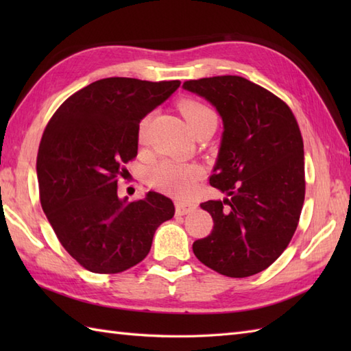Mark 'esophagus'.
Segmentation results:
<instances>
[{
    "label": "esophagus",
    "instance_id": "obj_1",
    "mask_svg": "<svg viewBox=\"0 0 351 351\" xmlns=\"http://www.w3.org/2000/svg\"><path fill=\"white\" fill-rule=\"evenodd\" d=\"M196 210L195 204H189V202H176V214L178 215H185L189 213H193Z\"/></svg>",
    "mask_w": 351,
    "mask_h": 351
}]
</instances>
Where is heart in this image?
Instances as JSON below:
<instances>
[{"label": "heart", "mask_w": 351, "mask_h": 351, "mask_svg": "<svg viewBox=\"0 0 351 351\" xmlns=\"http://www.w3.org/2000/svg\"><path fill=\"white\" fill-rule=\"evenodd\" d=\"M180 110L187 121L191 132L204 128L205 125L217 122V116L214 111L205 106L204 102L196 99H182L180 102ZM146 119L138 126V138L145 137ZM202 176V169L196 164H184L171 160H162L156 162L149 170L151 182L169 195L176 197H187L195 191L199 178Z\"/></svg>", "instance_id": "obj_1"}]
</instances>
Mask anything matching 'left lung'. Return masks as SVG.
Listing matches in <instances>:
<instances>
[{
	"label": "left lung",
	"mask_w": 351,
	"mask_h": 351,
	"mask_svg": "<svg viewBox=\"0 0 351 351\" xmlns=\"http://www.w3.org/2000/svg\"><path fill=\"white\" fill-rule=\"evenodd\" d=\"M217 108L223 137L210 178L226 193L200 204L211 234L193 243L200 263L229 278L270 267L288 247L304 202L303 138L293 111L278 96L237 75L182 84Z\"/></svg>",
	"instance_id": "8db88e82"
}]
</instances>
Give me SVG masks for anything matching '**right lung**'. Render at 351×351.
Instances as JSON below:
<instances>
[{"label": "right lung", "instance_id": "right-lung-1", "mask_svg": "<svg viewBox=\"0 0 351 351\" xmlns=\"http://www.w3.org/2000/svg\"><path fill=\"white\" fill-rule=\"evenodd\" d=\"M180 81L104 78L69 96L43 131L37 181L43 213L86 270L114 274L143 261L156 228L175 214L160 193L128 202L117 181L137 156L138 123Z\"/></svg>", "mask_w": 351, "mask_h": 351}]
</instances>
